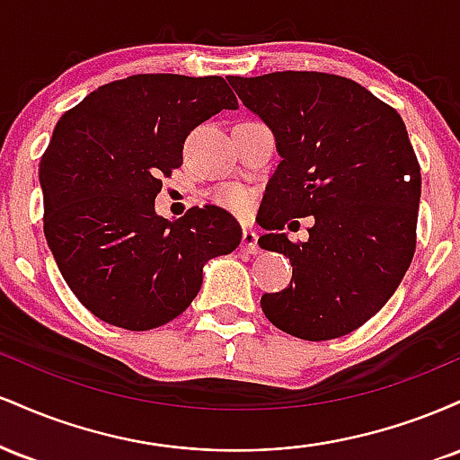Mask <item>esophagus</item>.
<instances>
[{
	"instance_id": "esophagus-1",
	"label": "esophagus",
	"mask_w": 460,
	"mask_h": 460,
	"mask_svg": "<svg viewBox=\"0 0 460 460\" xmlns=\"http://www.w3.org/2000/svg\"><path fill=\"white\" fill-rule=\"evenodd\" d=\"M240 248L244 252H251V255H255V252H260V244H257V234L252 229H244L242 231V244Z\"/></svg>"
}]
</instances>
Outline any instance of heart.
<instances>
[{"instance_id":"heart-1","label":"heart","mask_w":460,"mask_h":460,"mask_svg":"<svg viewBox=\"0 0 460 460\" xmlns=\"http://www.w3.org/2000/svg\"><path fill=\"white\" fill-rule=\"evenodd\" d=\"M212 200L220 208L229 209L237 216H246L252 208V192L246 190L240 183H226V186H220L214 190Z\"/></svg>"}]
</instances>
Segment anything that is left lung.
Masks as SVG:
<instances>
[{"label": "left lung", "instance_id": "1", "mask_svg": "<svg viewBox=\"0 0 460 460\" xmlns=\"http://www.w3.org/2000/svg\"><path fill=\"white\" fill-rule=\"evenodd\" d=\"M237 97L274 131L281 164L257 223L266 251L292 263L289 288L263 294L277 329L307 341L348 335L383 309L415 255L421 172L392 105L352 79L318 71L229 75ZM314 215L307 243L282 234Z\"/></svg>", "mask_w": 460, "mask_h": 460}]
</instances>
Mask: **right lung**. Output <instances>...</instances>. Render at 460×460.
Here are the masks:
<instances>
[{
	"instance_id": "right-lung-1",
	"label": "right lung",
	"mask_w": 460,
	"mask_h": 460,
	"mask_svg": "<svg viewBox=\"0 0 460 460\" xmlns=\"http://www.w3.org/2000/svg\"><path fill=\"white\" fill-rule=\"evenodd\" d=\"M237 99L218 75L140 73L103 84L58 120L40 157L45 237L62 277L99 320L149 331L190 307L203 263L240 246L223 208L155 214L183 142Z\"/></svg>"
}]
</instances>
